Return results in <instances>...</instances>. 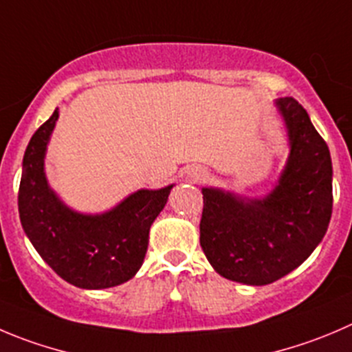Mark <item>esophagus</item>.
<instances>
[{
  "instance_id": "1",
  "label": "esophagus",
  "mask_w": 352,
  "mask_h": 352,
  "mask_svg": "<svg viewBox=\"0 0 352 352\" xmlns=\"http://www.w3.org/2000/svg\"><path fill=\"white\" fill-rule=\"evenodd\" d=\"M186 179L192 183L202 182V179H206V170H204L202 167H190V169L186 170Z\"/></svg>"
}]
</instances>
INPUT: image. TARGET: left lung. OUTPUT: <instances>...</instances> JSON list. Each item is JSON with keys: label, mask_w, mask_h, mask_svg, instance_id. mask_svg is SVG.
Masks as SVG:
<instances>
[{"label": "left lung", "mask_w": 352, "mask_h": 352, "mask_svg": "<svg viewBox=\"0 0 352 352\" xmlns=\"http://www.w3.org/2000/svg\"><path fill=\"white\" fill-rule=\"evenodd\" d=\"M289 157L264 197L204 186L200 245L216 273L245 285H267L313 254L332 217V159L297 100H274Z\"/></svg>", "instance_id": "8db88e82"}]
</instances>
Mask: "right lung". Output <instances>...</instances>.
<instances>
[{
  "label": "right lung",
  "instance_id": "obj_1",
  "mask_svg": "<svg viewBox=\"0 0 352 352\" xmlns=\"http://www.w3.org/2000/svg\"><path fill=\"white\" fill-rule=\"evenodd\" d=\"M56 120L58 109L32 135L23 153L19 188L22 228L43 261L74 287L100 290L120 285L142 267L150 226L174 185L142 188L105 212L72 209L50 186L45 170Z\"/></svg>",
  "mask_w": 352,
  "mask_h": 352
}]
</instances>
